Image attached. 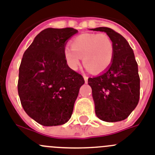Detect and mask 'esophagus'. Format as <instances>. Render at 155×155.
<instances>
[{
    "mask_svg": "<svg viewBox=\"0 0 155 155\" xmlns=\"http://www.w3.org/2000/svg\"><path fill=\"white\" fill-rule=\"evenodd\" d=\"M83 78H84V80H85V83H87V82H88V76H87L86 75H84L83 76Z\"/></svg>",
    "mask_w": 155,
    "mask_h": 155,
    "instance_id": "esophagus-1",
    "label": "esophagus"
}]
</instances>
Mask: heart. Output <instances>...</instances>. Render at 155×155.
<instances>
[{"instance_id": "heart-1", "label": "heart", "mask_w": 155, "mask_h": 155, "mask_svg": "<svg viewBox=\"0 0 155 155\" xmlns=\"http://www.w3.org/2000/svg\"><path fill=\"white\" fill-rule=\"evenodd\" d=\"M71 48L64 51L68 66L76 70L80 65V58L86 68L98 74L109 68L114 58V44L105 33H83L73 39Z\"/></svg>"}]
</instances>
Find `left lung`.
Segmentation results:
<instances>
[{
    "label": "left lung",
    "mask_w": 155,
    "mask_h": 155,
    "mask_svg": "<svg viewBox=\"0 0 155 155\" xmlns=\"http://www.w3.org/2000/svg\"><path fill=\"white\" fill-rule=\"evenodd\" d=\"M101 31L112 40L114 58L105 72L89 78L97 116L108 122L124 120L138 104L140 76L134 53L122 35L107 27L91 29Z\"/></svg>",
    "instance_id": "obj_1"
}]
</instances>
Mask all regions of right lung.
<instances>
[{
    "instance_id": "obj_1",
    "label": "right lung",
    "mask_w": 155,
    "mask_h": 155,
    "mask_svg": "<svg viewBox=\"0 0 155 155\" xmlns=\"http://www.w3.org/2000/svg\"><path fill=\"white\" fill-rule=\"evenodd\" d=\"M73 28H48L35 37L19 66L18 92L29 117L45 126L62 125L73 111L83 76L70 68L64 58L66 41Z\"/></svg>"
}]
</instances>
